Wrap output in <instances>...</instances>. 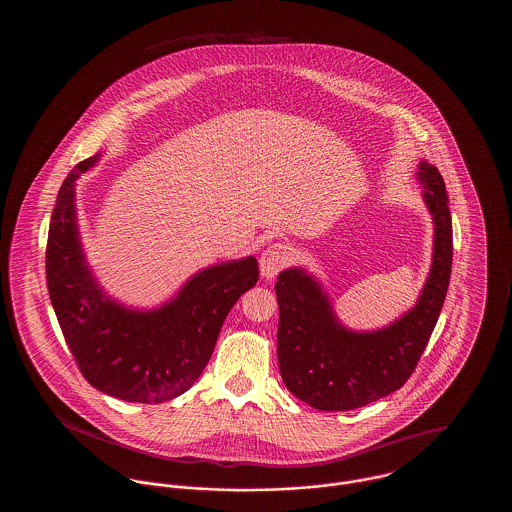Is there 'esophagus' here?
<instances>
[{
	"instance_id": "1",
	"label": "esophagus",
	"mask_w": 512,
	"mask_h": 512,
	"mask_svg": "<svg viewBox=\"0 0 512 512\" xmlns=\"http://www.w3.org/2000/svg\"><path fill=\"white\" fill-rule=\"evenodd\" d=\"M292 261V249L286 244H272L268 245L267 249L263 251L259 265H261V274L272 280L282 268L288 267Z\"/></svg>"
}]
</instances>
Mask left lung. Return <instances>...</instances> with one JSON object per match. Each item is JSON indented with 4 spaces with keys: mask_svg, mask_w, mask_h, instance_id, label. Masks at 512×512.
I'll list each match as a JSON object with an SVG mask.
<instances>
[{
    "mask_svg": "<svg viewBox=\"0 0 512 512\" xmlns=\"http://www.w3.org/2000/svg\"><path fill=\"white\" fill-rule=\"evenodd\" d=\"M424 201L436 224L434 261L411 313L390 328L355 334L338 324L317 282L299 268L278 274V365L286 388L318 411H351L399 390L438 322L453 263V224L438 169L420 163Z\"/></svg>",
    "mask_w": 512,
    "mask_h": 512,
    "instance_id": "1",
    "label": "left lung"
}]
</instances>
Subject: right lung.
I'll use <instances>...</instances> for the list:
<instances>
[{"instance_id":"right-lung-1","label":"right lung","mask_w":512,"mask_h":512,"mask_svg":"<svg viewBox=\"0 0 512 512\" xmlns=\"http://www.w3.org/2000/svg\"><path fill=\"white\" fill-rule=\"evenodd\" d=\"M96 157L65 178L51 215L46 278L51 305L82 376L99 391L132 403H163L192 388L209 363L220 328L242 293L259 280L247 257L207 268L176 299L151 313L109 301L84 265L74 222V180Z\"/></svg>"}]
</instances>
